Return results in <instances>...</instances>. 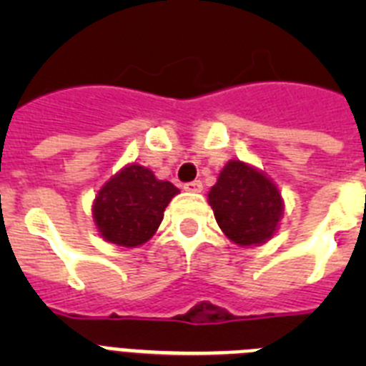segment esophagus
<instances>
[{
	"mask_svg": "<svg viewBox=\"0 0 366 366\" xmlns=\"http://www.w3.org/2000/svg\"><path fill=\"white\" fill-rule=\"evenodd\" d=\"M183 189H185L187 192H202L203 185H202V181H190V183H185Z\"/></svg>",
	"mask_w": 366,
	"mask_h": 366,
	"instance_id": "esophagus-1",
	"label": "esophagus"
}]
</instances>
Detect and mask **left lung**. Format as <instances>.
Here are the masks:
<instances>
[{
	"label": "left lung",
	"mask_w": 366,
	"mask_h": 366,
	"mask_svg": "<svg viewBox=\"0 0 366 366\" xmlns=\"http://www.w3.org/2000/svg\"><path fill=\"white\" fill-rule=\"evenodd\" d=\"M219 229L240 247L266 244L279 229L284 202L273 181L258 168L231 159L209 190Z\"/></svg>",
	"instance_id": "left-lung-1"
}]
</instances>
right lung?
<instances>
[{
	"label": "right lung",
	"instance_id": "add662e5",
	"mask_svg": "<svg viewBox=\"0 0 366 366\" xmlns=\"http://www.w3.org/2000/svg\"><path fill=\"white\" fill-rule=\"evenodd\" d=\"M179 189L150 168L132 163L106 181L93 202V219L106 242L137 247L150 240Z\"/></svg>",
	"mask_w": 366,
	"mask_h": 366
}]
</instances>
